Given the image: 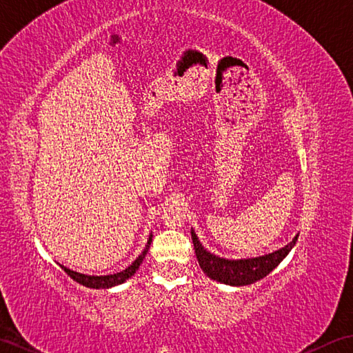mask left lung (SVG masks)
Here are the masks:
<instances>
[{"mask_svg":"<svg viewBox=\"0 0 353 353\" xmlns=\"http://www.w3.org/2000/svg\"><path fill=\"white\" fill-rule=\"evenodd\" d=\"M297 236L292 239L290 244L282 247L281 250L268 253L265 256L230 261L219 258L215 256V254L206 252L203 247H201L196 232L191 230L194 250H196V256L201 270H203L211 279L226 285H234V287L250 285L253 282L261 281L262 277H265L273 268L279 265L281 261L290 253L292 245L297 241Z\"/></svg>","mask_w":353,"mask_h":353,"instance_id":"left-lung-1","label":"left lung"}]
</instances>
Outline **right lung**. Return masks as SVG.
<instances>
[{
    "mask_svg": "<svg viewBox=\"0 0 353 353\" xmlns=\"http://www.w3.org/2000/svg\"><path fill=\"white\" fill-rule=\"evenodd\" d=\"M150 244H152V235H150L148 238V243L145 245L144 252H142L139 256L134 259V262H132V265L127 267L125 270H123V272L119 273H115V274H108V276H88V274H81V273H77V272H72V270L66 268L63 265L62 270L63 272L68 274L71 279H74L76 282H79L80 285H83V287H88V288H95V290H100V288H110V287H115V285H119L125 282L129 277H132L134 273H137V270L139 268V265L142 264V259L145 258V254L150 249Z\"/></svg>",
    "mask_w": 353,
    "mask_h": 353,
    "instance_id": "obj_1",
    "label": "right lung"
}]
</instances>
